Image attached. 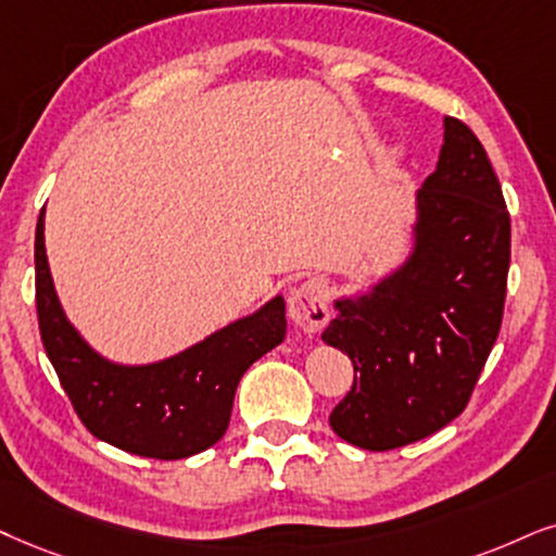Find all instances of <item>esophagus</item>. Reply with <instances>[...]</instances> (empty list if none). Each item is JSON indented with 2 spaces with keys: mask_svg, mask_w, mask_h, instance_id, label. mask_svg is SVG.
<instances>
[{
  "mask_svg": "<svg viewBox=\"0 0 556 556\" xmlns=\"http://www.w3.org/2000/svg\"><path fill=\"white\" fill-rule=\"evenodd\" d=\"M287 311H290L294 326L307 330V333H318L330 320L326 290L315 279H307V282L292 287L290 300H287Z\"/></svg>",
  "mask_w": 556,
  "mask_h": 556,
  "instance_id": "esophagus-1",
  "label": "esophagus"
}]
</instances>
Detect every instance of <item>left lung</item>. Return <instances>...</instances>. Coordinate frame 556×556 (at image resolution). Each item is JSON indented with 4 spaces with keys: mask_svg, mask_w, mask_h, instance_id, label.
I'll use <instances>...</instances> for the list:
<instances>
[{
    "mask_svg": "<svg viewBox=\"0 0 556 556\" xmlns=\"http://www.w3.org/2000/svg\"><path fill=\"white\" fill-rule=\"evenodd\" d=\"M508 266L501 181L475 132L444 117L439 164L416 192L405 262L369 290L336 300L323 330L354 364L330 428L349 444L388 452L452 424L501 330Z\"/></svg>",
    "mask_w": 556,
    "mask_h": 556,
    "instance_id": "obj_1",
    "label": "left lung"
}]
</instances>
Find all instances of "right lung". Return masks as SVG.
I'll return each instance as SVG.
<instances>
[{
	"instance_id": "1",
	"label": "right lung",
	"mask_w": 556,
	"mask_h": 556,
	"mask_svg": "<svg viewBox=\"0 0 556 556\" xmlns=\"http://www.w3.org/2000/svg\"><path fill=\"white\" fill-rule=\"evenodd\" d=\"M43 213L35 228L40 339L76 416L100 441L151 459H187L223 439L243 371L285 341V298L228 323L168 359H104L63 313L46 256Z\"/></svg>"
}]
</instances>
